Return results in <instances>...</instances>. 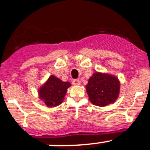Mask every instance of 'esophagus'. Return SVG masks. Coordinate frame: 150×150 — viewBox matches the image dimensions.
<instances>
[{
	"mask_svg": "<svg viewBox=\"0 0 150 150\" xmlns=\"http://www.w3.org/2000/svg\"><path fill=\"white\" fill-rule=\"evenodd\" d=\"M72 83L74 86H79V85H80V80L79 79H74L72 81Z\"/></svg>",
	"mask_w": 150,
	"mask_h": 150,
	"instance_id": "1",
	"label": "esophagus"
}]
</instances>
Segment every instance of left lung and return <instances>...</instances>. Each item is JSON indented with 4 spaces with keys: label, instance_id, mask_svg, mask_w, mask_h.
I'll list each match as a JSON object with an SVG mask.
<instances>
[{
    "label": "left lung",
    "instance_id": "8db88e82",
    "mask_svg": "<svg viewBox=\"0 0 150 150\" xmlns=\"http://www.w3.org/2000/svg\"><path fill=\"white\" fill-rule=\"evenodd\" d=\"M89 100L95 105L105 106L113 103L120 92V82L116 76L108 74L94 73L86 85Z\"/></svg>",
    "mask_w": 150,
    "mask_h": 150
}]
</instances>
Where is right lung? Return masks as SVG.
Masks as SVG:
<instances>
[{
  "label": "right lung",
  "mask_w": 150,
  "mask_h": 150,
  "mask_svg": "<svg viewBox=\"0 0 150 150\" xmlns=\"http://www.w3.org/2000/svg\"><path fill=\"white\" fill-rule=\"evenodd\" d=\"M71 86L70 82H63L51 75L38 89L39 98L43 100L47 106H57L62 103L68 88Z\"/></svg>",
  "instance_id": "right-lung-1"
}]
</instances>
